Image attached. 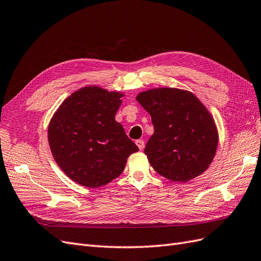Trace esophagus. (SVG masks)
<instances>
[{
	"label": "esophagus",
	"mask_w": 261,
	"mask_h": 261,
	"mask_svg": "<svg viewBox=\"0 0 261 261\" xmlns=\"http://www.w3.org/2000/svg\"><path fill=\"white\" fill-rule=\"evenodd\" d=\"M135 143H136V145L138 146L139 150H144V148H145V141H144V140L138 139V140L135 141Z\"/></svg>",
	"instance_id": "obj_1"
}]
</instances>
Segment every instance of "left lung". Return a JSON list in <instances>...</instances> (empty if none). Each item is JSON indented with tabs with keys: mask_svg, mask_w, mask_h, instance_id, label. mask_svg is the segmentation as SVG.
<instances>
[{
	"mask_svg": "<svg viewBox=\"0 0 261 261\" xmlns=\"http://www.w3.org/2000/svg\"><path fill=\"white\" fill-rule=\"evenodd\" d=\"M136 100L153 124V135L145 147L151 167L180 183L202 174L219 143L217 125L202 102L191 91L169 87L140 92Z\"/></svg>",
	"mask_w": 261,
	"mask_h": 261,
	"instance_id": "left-lung-1",
	"label": "left lung"
}]
</instances>
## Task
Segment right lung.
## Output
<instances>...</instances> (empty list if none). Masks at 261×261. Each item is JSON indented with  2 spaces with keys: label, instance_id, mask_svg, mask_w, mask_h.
Wrapping results in <instances>:
<instances>
[{
  "label": "right lung",
  "instance_id": "add662e5",
  "mask_svg": "<svg viewBox=\"0 0 261 261\" xmlns=\"http://www.w3.org/2000/svg\"><path fill=\"white\" fill-rule=\"evenodd\" d=\"M124 93L88 86L74 91L53 114L48 140L55 162L77 184L98 188L122 174L138 147L115 121Z\"/></svg>",
  "mask_w": 261,
  "mask_h": 261
}]
</instances>
